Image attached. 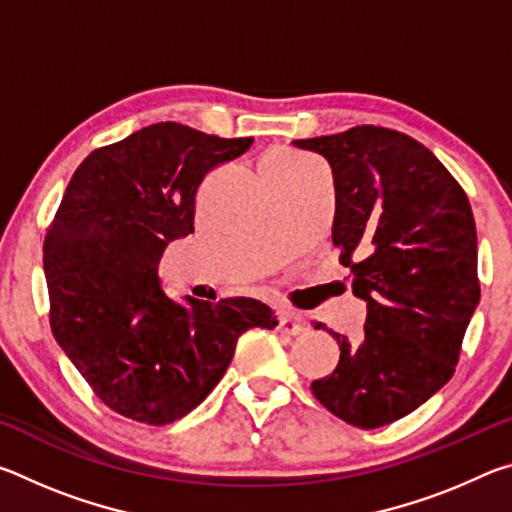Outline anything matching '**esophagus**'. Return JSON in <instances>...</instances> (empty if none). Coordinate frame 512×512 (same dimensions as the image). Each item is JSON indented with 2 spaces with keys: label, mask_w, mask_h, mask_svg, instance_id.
Returning <instances> with one entry per match:
<instances>
[{
  "label": "esophagus",
  "mask_w": 512,
  "mask_h": 512,
  "mask_svg": "<svg viewBox=\"0 0 512 512\" xmlns=\"http://www.w3.org/2000/svg\"><path fill=\"white\" fill-rule=\"evenodd\" d=\"M277 329L284 334L296 336L300 332H305V318L296 314V311H284V314L277 316Z\"/></svg>",
  "instance_id": "34e87169"
}]
</instances>
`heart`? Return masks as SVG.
Segmentation results:
<instances>
[{"instance_id":"b5f03b06","label":"heart","mask_w":512,"mask_h":512,"mask_svg":"<svg viewBox=\"0 0 512 512\" xmlns=\"http://www.w3.org/2000/svg\"><path fill=\"white\" fill-rule=\"evenodd\" d=\"M307 167H309L307 162L293 158V155H287V153H275V155H271V158L264 162V171H277V173L302 171V169H307Z\"/></svg>"}]
</instances>
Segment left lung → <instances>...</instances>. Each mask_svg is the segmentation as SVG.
Returning a JSON list of instances; mask_svg holds the SVG:
<instances>
[{
    "label": "left lung",
    "instance_id": "left-lung-1",
    "mask_svg": "<svg viewBox=\"0 0 512 512\" xmlns=\"http://www.w3.org/2000/svg\"><path fill=\"white\" fill-rule=\"evenodd\" d=\"M334 173V246L368 302L361 343L311 393L352 427L404 418L452 379L481 298L476 225L463 187L427 146L384 126L293 142ZM323 329V323H318Z\"/></svg>",
    "mask_w": 512,
    "mask_h": 512
}]
</instances>
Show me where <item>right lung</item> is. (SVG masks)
Listing matches in <instances>:
<instances>
[{"label": "right lung", "mask_w": 512, "mask_h": 512, "mask_svg": "<svg viewBox=\"0 0 512 512\" xmlns=\"http://www.w3.org/2000/svg\"><path fill=\"white\" fill-rule=\"evenodd\" d=\"M253 137L207 135L160 121L94 149L65 189L45 237L49 325L94 395L124 418L169 424L196 409L250 327L273 329L253 298L171 300L158 262L194 232L207 171Z\"/></svg>", "instance_id": "1"}]
</instances>
